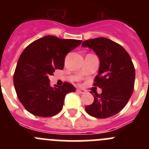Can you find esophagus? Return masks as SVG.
<instances>
[{"label":"esophagus","mask_w":149,"mask_h":149,"mask_svg":"<svg viewBox=\"0 0 149 149\" xmlns=\"http://www.w3.org/2000/svg\"><path fill=\"white\" fill-rule=\"evenodd\" d=\"M77 93L79 94H84V93H85V90L82 89H77Z\"/></svg>","instance_id":"34e87169"}]
</instances>
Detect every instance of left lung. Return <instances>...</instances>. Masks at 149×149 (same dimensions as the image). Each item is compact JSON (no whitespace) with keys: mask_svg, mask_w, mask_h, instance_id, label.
Returning a JSON list of instances; mask_svg holds the SVG:
<instances>
[{"mask_svg":"<svg viewBox=\"0 0 149 149\" xmlns=\"http://www.w3.org/2000/svg\"><path fill=\"white\" fill-rule=\"evenodd\" d=\"M82 47L93 50L99 59L93 85L102 89L100 95L92 93L94 101L85 110L98 119L113 116L125 107L134 91L135 69L131 56L122 45L104 37L84 41Z\"/></svg>","mask_w":149,"mask_h":149,"instance_id":"obj_1","label":"left lung"}]
</instances>
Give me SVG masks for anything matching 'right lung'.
I'll list each match as a JSON object with an SVG mask.
<instances>
[{"mask_svg": "<svg viewBox=\"0 0 149 149\" xmlns=\"http://www.w3.org/2000/svg\"><path fill=\"white\" fill-rule=\"evenodd\" d=\"M82 42L77 39H63L46 36L30 43L24 50L15 68L13 83L18 99L33 115L51 117L62 110L68 93L75 92L69 83L51 87L50 75L62 70L65 57Z\"/></svg>", "mask_w": 149, "mask_h": 149, "instance_id": "obj_1", "label": "right lung"}]
</instances>
